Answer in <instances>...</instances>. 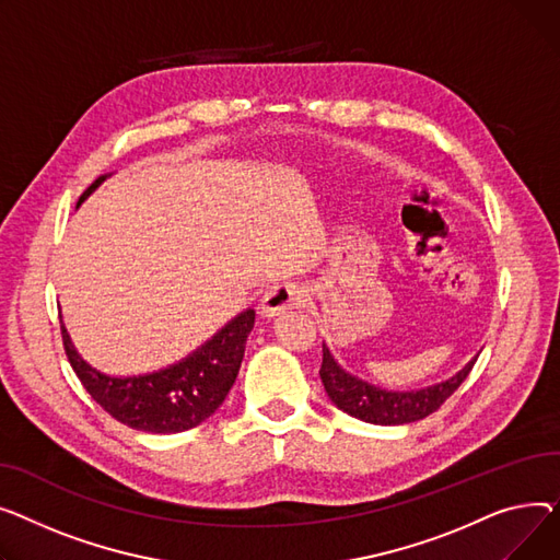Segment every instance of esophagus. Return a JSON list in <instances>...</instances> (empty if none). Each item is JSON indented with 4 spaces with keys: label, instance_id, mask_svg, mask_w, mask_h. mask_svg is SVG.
<instances>
[{
    "label": "esophagus",
    "instance_id": "34e87169",
    "mask_svg": "<svg viewBox=\"0 0 560 560\" xmlns=\"http://www.w3.org/2000/svg\"><path fill=\"white\" fill-rule=\"evenodd\" d=\"M307 303V291L299 284H291V282H284V284H276L271 287L265 299H261V307H259V314L267 316V318H276V316H282L291 310H299Z\"/></svg>",
    "mask_w": 560,
    "mask_h": 560
}]
</instances>
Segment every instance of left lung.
I'll return each instance as SVG.
<instances>
[{"mask_svg":"<svg viewBox=\"0 0 560 560\" xmlns=\"http://www.w3.org/2000/svg\"><path fill=\"white\" fill-rule=\"evenodd\" d=\"M475 361L477 357L470 359L454 377L441 384L420 390H386L346 373L330 350L323 346L320 380L330 400L348 416L373 424H405L434 413L470 375Z\"/></svg>","mask_w":560,"mask_h":560,"instance_id":"obj_1","label":"left lung"}]
</instances>
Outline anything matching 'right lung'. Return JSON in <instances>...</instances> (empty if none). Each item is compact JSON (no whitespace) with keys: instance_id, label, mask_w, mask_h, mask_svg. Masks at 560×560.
I'll return each instance as SVG.
<instances>
[{"instance_id":"add662e5","label":"right lung","mask_w":560,"mask_h":560,"mask_svg":"<svg viewBox=\"0 0 560 560\" xmlns=\"http://www.w3.org/2000/svg\"><path fill=\"white\" fill-rule=\"evenodd\" d=\"M106 178L98 176L81 194L79 206ZM253 323L255 312L246 310L178 364L133 377H110L92 369L77 352L62 320L60 335L77 377L98 407L133 430L176 434L201 424L221 407L237 380Z\"/></svg>"}]
</instances>
